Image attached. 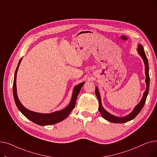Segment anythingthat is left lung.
<instances>
[{
  "instance_id": "1",
  "label": "left lung",
  "mask_w": 157,
  "mask_h": 157,
  "mask_svg": "<svg viewBox=\"0 0 157 157\" xmlns=\"http://www.w3.org/2000/svg\"><path fill=\"white\" fill-rule=\"evenodd\" d=\"M137 52L139 53V54L142 57V59L144 61V65H145V73H146V89L145 90V92L143 94V98L140 102L136 107L134 109L133 111L130 114H129L127 116L125 117H122V118H120V117H114L113 115L111 114L110 113H109L108 112H107L104 108L102 105V103H101V96L99 94V92H98V90L97 89V88H95V94L97 95V97L98 100V103H99V105H98V110H99L102 117L105 118V120H107L109 121H111L112 123H125L127 122L130 120H132V119H134L137 115L139 113V112L141 111V109H143V106L146 102V97L147 96L148 94V92H149V87H150V76H149V66H148V61H147V59L146 57V55L145 54L143 46L141 44H139L137 48Z\"/></svg>"
}]
</instances>
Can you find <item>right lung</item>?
Wrapping results in <instances>:
<instances>
[{"mask_svg":"<svg viewBox=\"0 0 157 157\" xmlns=\"http://www.w3.org/2000/svg\"><path fill=\"white\" fill-rule=\"evenodd\" d=\"M21 60H22V58L19 61L17 67H16V69L14 73V82H13V86L14 101L18 109L26 118H27L28 119H29L34 123H36V124L42 125V126L53 125V124H55V123H59L67 118L69 115L70 113L72 111V110L74 108V107H75L78 95L80 92L81 88L85 84L84 82L74 87L71 102L67 108H65L63 110L56 111L55 113H52L49 114H41V113L31 111L26 109L21 104L18 98L17 93H16V74H17V71Z\"/></svg>","mask_w":157,"mask_h":157,"instance_id":"1","label":"right lung"}]
</instances>
